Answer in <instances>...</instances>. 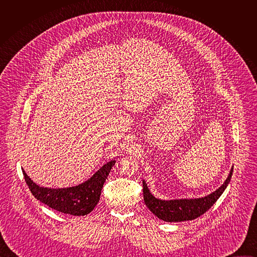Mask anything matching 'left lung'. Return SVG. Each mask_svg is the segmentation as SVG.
I'll return each instance as SVG.
<instances>
[{"mask_svg":"<svg viewBox=\"0 0 257 257\" xmlns=\"http://www.w3.org/2000/svg\"><path fill=\"white\" fill-rule=\"evenodd\" d=\"M233 174V168L230 171L228 178L224 184L216 189L214 192L201 198L190 199H174V200H162L156 198L148 188L145 181H143V199L149 209L165 222H184L192 221V219L202 215L207 211L214 202L219 198L227 188L231 181Z\"/></svg>","mask_w":257,"mask_h":257,"instance_id":"obj_1","label":"left lung"}]
</instances>
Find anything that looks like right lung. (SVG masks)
Listing matches in <instances>:
<instances>
[{
  "mask_svg": "<svg viewBox=\"0 0 257 257\" xmlns=\"http://www.w3.org/2000/svg\"><path fill=\"white\" fill-rule=\"evenodd\" d=\"M115 163L116 161L106 163L82 184L69 188L41 187L26 175L23 169L22 172L29 190L36 199L63 213L85 215L93 210L99 201L103 183Z\"/></svg>",
  "mask_w": 257,
  "mask_h": 257,
  "instance_id": "obj_1",
  "label": "right lung"
}]
</instances>
